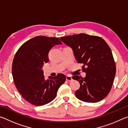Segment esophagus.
<instances>
[{
    "label": "esophagus",
    "instance_id": "obj_1",
    "mask_svg": "<svg viewBox=\"0 0 128 128\" xmlns=\"http://www.w3.org/2000/svg\"><path fill=\"white\" fill-rule=\"evenodd\" d=\"M66 80L68 81H72V80H73L72 78L70 76H67L66 77Z\"/></svg>",
    "mask_w": 128,
    "mask_h": 128
}]
</instances>
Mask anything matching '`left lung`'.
Here are the masks:
<instances>
[{
    "mask_svg": "<svg viewBox=\"0 0 128 128\" xmlns=\"http://www.w3.org/2000/svg\"><path fill=\"white\" fill-rule=\"evenodd\" d=\"M62 42L72 48L78 63H82L85 78L73 76L80 88L76 96L83 102L96 103L111 91L116 74V64L111 50L100 36L81 33L62 36Z\"/></svg>",
    "mask_w": 128,
    "mask_h": 128,
    "instance_id": "8db88e82",
    "label": "left lung"
}]
</instances>
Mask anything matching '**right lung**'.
Returning <instances> with one entry per match:
<instances>
[{
  "mask_svg": "<svg viewBox=\"0 0 128 128\" xmlns=\"http://www.w3.org/2000/svg\"><path fill=\"white\" fill-rule=\"evenodd\" d=\"M61 44L59 38L36 36L24 43L15 54L12 66L14 83L23 98L32 104L40 106L51 102L66 81L62 73L45 80L42 69L48 61L51 48Z\"/></svg>",
  "mask_w": 128,
  "mask_h": 128,
  "instance_id": "right-lung-1",
  "label": "right lung"
}]
</instances>
